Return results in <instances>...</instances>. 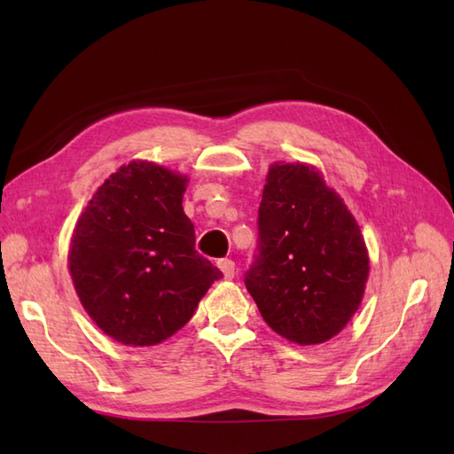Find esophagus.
<instances>
[{
  "label": "esophagus",
  "instance_id": "esophagus-1",
  "mask_svg": "<svg viewBox=\"0 0 454 454\" xmlns=\"http://www.w3.org/2000/svg\"><path fill=\"white\" fill-rule=\"evenodd\" d=\"M217 267L222 269L225 278H229V280L235 278V261H231V259H219V261H217Z\"/></svg>",
  "mask_w": 454,
  "mask_h": 454
}]
</instances>
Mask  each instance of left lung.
Returning a JSON list of instances; mask_svg holds the SVG:
<instances>
[{
  "instance_id": "8db88e82",
  "label": "left lung",
  "mask_w": 454,
  "mask_h": 454,
  "mask_svg": "<svg viewBox=\"0 0 454 454\" xmlns=\"http://www.w3.org/2000/svg\"><path fill=\"white\" fill-rule=\"evenodd\" d=\"M257 225L246 287L269 327L303 347L340 333L369 278L367 246L345 200L312 164L272 162Z\"/></svg>"
}]
</instances>
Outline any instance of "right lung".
<instances>
[{
  "label": "right lung",
  "mask_w": 454,
  "mask_h": 454,
  "mask_svg": "<svg viewBox=\"0 0 454 454\" xmlns=\"http://www.w3.org/2000/svg\"><path fill=\"white\" fill-rule=\"evenodd\" d=\"M189 177L151 160L122 164L94 191L67 252L90 320L127 347H153L182 329L222 270L195 250L184 212Z\"/></svg>",
  "instance_id": "right-lung-1"
}]
</instances>
